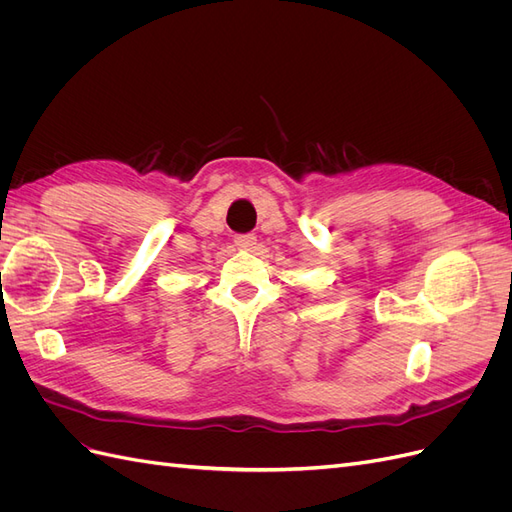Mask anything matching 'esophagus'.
Masks as SVG:
<instances>
[{
	"instance_id": "1",
	"label": "esophagus",
	"mask_w": 512,
	"mask_h": 512,
	"mask_svg": "<svg viewBox=\"0 0 512 512\" xmlns=\"http://www.w3.org/2000/svg\"><path fill=\"white\" fill-rule=\"evenodd\" d=\"M235 245L239 247V250H254L256 235H237Z\"/></svg>"
}]
</instances>
